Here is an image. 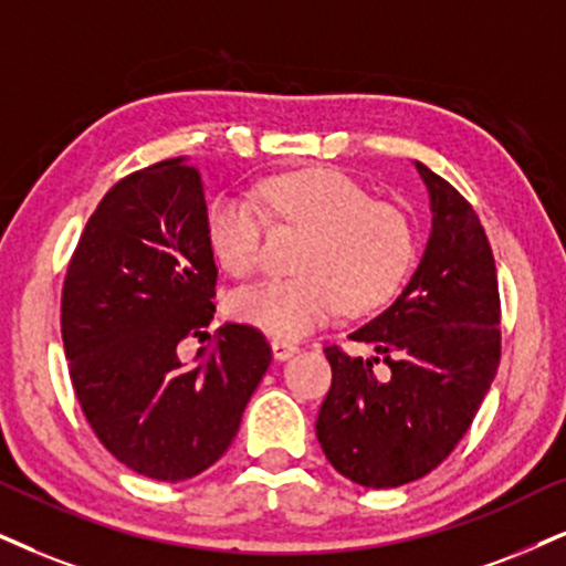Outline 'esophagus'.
<instances>
[{
	"mask_svg": "<svg viewBox=\"0 0 566 566\" xmlns=\"http://www.w3.org/2000/svg\"><path fill=\"white\" fill-rule=\"evenodd\" d=\"M270 346H272V357L281 359V361L291 359V357H294V354L298 352V346H296V344H291V340H281V338L272 340Z\"/></svg>",
	"mask_w": 566,
	"mask_h": 566,
	"instance_id": "1",
	"label": "esophagus"
}]
</instances>
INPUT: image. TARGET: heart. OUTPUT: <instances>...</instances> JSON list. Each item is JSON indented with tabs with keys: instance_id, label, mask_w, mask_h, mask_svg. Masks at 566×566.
I'll use <instances>...</instances> for the list:
<instances>
[{
	"instance_id": "b5f03b06",
	"label": "heart",
	"mask_w": 566,
	"mask_h": 566,
	"mask_svg": "<svg viewBox=\"0 0 566 566\" xmlns=\"http://www.w3.org/2000/svg\"><path fill=\"white\" fill-rule=\"evenodd\" d=\"M251 199L218 197L205 235L214 262L233 277L260 268L264 218L304 230L296 275L275 277L228 298V315L281 340L325 325L340 306L352 315L378 310L399 294L415 262V230L388 201L333 167H302L262 178Z\"/></svg>"
}]
</instances>
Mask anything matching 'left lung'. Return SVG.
Returning <instances> with one entry per match:
<instances>
[{"instance_id":"1","label":"left lung","mask_w":566,"mask_h":566,"mask_svg":"<svg viewBox=\"0 0 566 566\" xmlns=\"http://www.w3.org/2000/svg\"><path fill=\"white\" fill-rule=\"evenodd\" d=\"M415 165L430 193L428 247L401 296L348 336L375 357L325 346L333 382L317 441L340 475L365 488H396L436 470L470 430L501 359L485 230L449 180Z\"/></svg>"}]
</instances>
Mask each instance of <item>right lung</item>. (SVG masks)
Wrapping results in <instances>:
<instances>
[{"instance_id": "right-lung-1", "label": "right lung", "mask_w": 566, "mask_h": 566, "mask_svg": "<svg viewBox=\"0 0 566 566\" xmlns=\"http://www.w3.org/2000/svg\"><path fill=\"white\" fill-rule=\"evenodd\" d=\"M197 167L184 157L130 172L83 228L62 285V344L91 430L128 470L180 483L212 467L272 352L256 327L226 323L199 365L184 338H209L218 268Z\"/></svg>"}]
</instances>
